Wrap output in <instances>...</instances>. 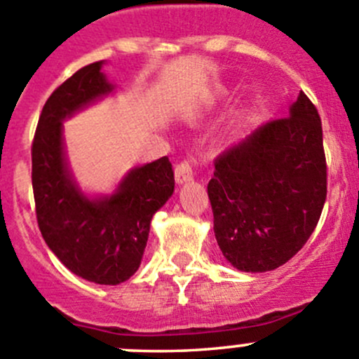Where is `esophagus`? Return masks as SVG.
<instances>
[{"label":"esophagus","instance_id":"esophagus-1","mask_svg":"<svg viewBox=\"0 0 359 359\" xmlns=\"http://www.w3.org/2000/svg\"><path fill=\"white\" fill-rule=\"evenodd\" d=\"M193 175H194L193 166H191L187 161L179 163V165L175 166V180H177V184L189 182V180H193Z\"/></svg>","mask_w":359,"mask_h":359}]
</instances>
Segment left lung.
<instances>
[{
	"label": "left lung",
	"mask_w": 359,
	"mask_h": 359,
	"mask_svg": "<svg viewBox=\"0 0 359 359\" xmlns=\"http://www.w3.org/2000/svg\"><path fill=\"white\" fill-rule=\"evenodd\" d=\"M208 198L217 243L236 269L273 271L306 245L327 200L323 130L306 93L288 118L262 123L215 159Z\"/></svg>",
	"instance_id": "1"
}]
</instances>
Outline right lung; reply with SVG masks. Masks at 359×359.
<instances>
[{"label":"right lung","instance_id":"obj_1","mask_svg":"<svg viewBox=\"0 0 359 359\" xmlns=\"http://www.w3.org/2000/svg\"><path fill=\"white\" fill-rule=\"evenodd\" d=\"M104 60L76 71L48 97L32 140V191L41 236L71 273L119 285L139 269L151 219L173 194L172 163L163 156L130 170L118 189L90 198L69 170L64 119L114 90Z\"/></svg>","mask_w":359,"mask_h":359}]
</instances>
